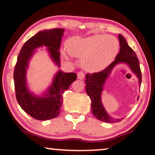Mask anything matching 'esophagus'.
<instances>
[{"label":"esophagus","instance_id":"obj_1","mask_svg":"<svg viewBox=\"0 0 155 155\" xmlns=\"http://www.w3.org/2000/svg\"><path fill=\"white\" fill-rule=\"evenodd\" d=\"M77 77H78V79H79L82 80L84 78V73L82 72V71H79L77 74Z\"/></svg>","mask_w":155,"mask_h":155}]
</instances>
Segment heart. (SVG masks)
<instances>
[{
  "instance_id": "b5f03b06",
  "label": "heart",
  "mask_w": 155,
  "mask_h": 155,
  "mask_svg": "<svg viewBox=\"0 0 155 155\" xmlns=\"http://www.w3.org/2000/svg\"><path fill=\"white\" fill-rule=\"evenodd\" d=\"M120 49L116 38L96 34L86 38H72L67 42V50L72 56L82 59L83 67L92 72L104 70L114 60Z\"/></svg>"
}]
</instances>
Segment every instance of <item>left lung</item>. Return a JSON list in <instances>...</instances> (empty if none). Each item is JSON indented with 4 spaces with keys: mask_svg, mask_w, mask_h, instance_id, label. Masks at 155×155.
<instances>
[{
    "mask_svg": "<svg viewBox=\"0 0 155 155\" xmlns=\"http://www.w3.org/2000/svg\"><path fill=\"white\" fill-rule=\"evenodd\" d=\"M119 40H120V53L117 55L114 61L112 62L104 70L100 72L93 73V74L89 73L86 75V80H85L86 92L91 100L92 114L97 120L108 123H115L122 120V119H114L110 117L101 104V96L103 85L114 66L118 63H127L133 72L138 78L140 84L141 82V73H140L139 60L137 58L136 53L129 47L122 35H119Z\"/></svg>",
    "mask_w": 155,
    "mask_h": 155,
    "instance_id": "left-lung-1",
    "label": "left lung"
}]
</instances>
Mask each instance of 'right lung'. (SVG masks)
I'll use <instances>...</instances> for the list:
<instances>
[{
	"label": "right lung",
	"instance_id": "right-lung-1",
	"mask_svg": "<svg viewBox=\"0 0 155 155\" xmlns=\"http://www.w3.org/2000/svg\"><path fill=\"white\" fill-rule=\"evenodd\" d=\"M64 30L54 28L39 31L25 43L17 58L14 71L16 98L20 107L30 116L38 120H48L58 116L63 104V94L76 79L74 73L60 71L55 76L47 96L35 97L26 87L25 74L28 60L33 49L44 45L48 47L51 58L60 65V43Z\"/></svg>",
	"mask_w": 155,
	"mask_h": 155
}]
</instances>
